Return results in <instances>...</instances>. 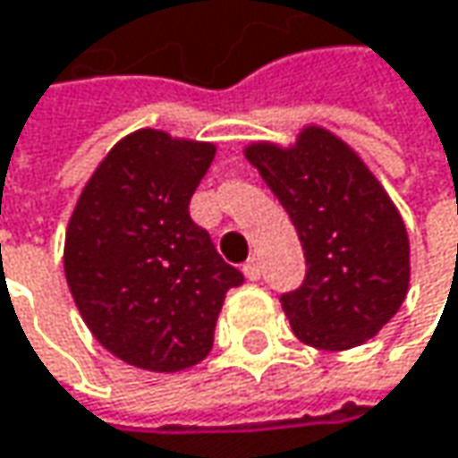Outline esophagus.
I'll return each mask as SVG.
<instances>
[{"label":"esophagus","instance_id":"esophagus-1","mask_svg":"<svg viewBox=\"0 0 458 458\" xmlns=\"http://www.w3.org/2000/svg\"><path fill=\"white\" fill-rule=\"evenodd\" d=\"M243 276H246L249 281H259V278H262V262H259L257 257H251V259L243 265Z\"/></svg>","mask_w":458,"mask_h":458}]
</instances>
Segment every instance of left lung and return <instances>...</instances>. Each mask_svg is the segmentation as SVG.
Here are the masks:
<instances>
[{"label":"left lung","instance_id":"8db88e82","mask_svg":"<svg viewBox=\"0 0 458 458\" xmlns=\"http://www.w3.org/2000/svg\"><path fill=\"white\" fill-rule=\"evenodd\" d=\"M246 158L292 217L305 281L281 294L292 331L318 350H350L398 313L409 292L406 225L366 164L331 132L297 145L257 142Z\"/></svg>","mask_w":458,"mask_h":458}]
</instances>
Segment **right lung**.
I'll return each instance as SVG.
<instances>
[{
	"label": "right lung",
	"mask_w": 458,
	"mask_h": 458,
	"mask_svg": "<svg viewBox=\"0 0 458 458\" xmlns=\"http://www.w3.org/2000/svg\"><path fill=\"white\" fill-rule=\"evenodd\" d=\"M212 158V142L140 130L114 145L71 215L68 289L95 339L130 366L204 360L228 289L243 284L188 212Z\"/></svg>",
	"instance_id": "1"
}]
</instances>
